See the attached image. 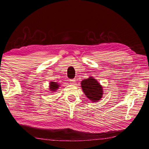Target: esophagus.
Wrapping results in <instances>:
<instances>
[{"label":"esophagus","mask_w":149,"mask_h":149,"mask_svg":"<svg viewBox=\"0 0 149 149\" xmlns=\"http://www.w3.org/2000/svg\"><path fill=\"white\" fill-rule=\"evenodd\" d=\"M70 84H74V83L76 82V80H75V79H71L70 80Z\"/></svg>","instance_id":"esophagus-1"}]
</instances>
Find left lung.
Returning a JSON list of instances; mask_svg holds the SVG:
<instances>
[{"instance_id": "obj_1", "label": "left lung", "mask_w": 149, "mask_h": 149, "mask_svg": "<svg viewBox=\"0 0 149 149\" xmlns=\"http://www.w3.org/2000/svg\"><path fill=\"white\" fill-rule=\"evenodd\" d=\"M81 87L86 96L90 100L97 102L102 96V88L96 79L93 77L83 79L81 81Z\"/></svg>"}]
</instances>
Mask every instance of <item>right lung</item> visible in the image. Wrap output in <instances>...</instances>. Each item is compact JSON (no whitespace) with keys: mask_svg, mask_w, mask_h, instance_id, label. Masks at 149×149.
I'll return each instance as SVG.
<instances>
[{"mask_svg":"<svg viewBox=\"0 0 149 149\" xmlns=\"http://www.w3.org/2000/svg\"><path fill=\"white\" fill-rule=\"evenodd\" d=\"M58 87H59V85L56 82H51L49 84V89L52 91H55L57 89H58Z\"/></svg>","mask_w":149,"mask_h":149,"instance_id":"1","label":"right lung"}]
</instances>
